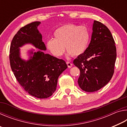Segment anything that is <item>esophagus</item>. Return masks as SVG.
I'll return each mask as SVG.
<instances>
[{
	"label": "esophagus",
	"instance_id": "1",
	"mask_svg": "<svg viewBox=\"0 0 127 127\" xmlns=\"http://www.w3.org/2000/svg\"><path fill=\"white\" fill-rule=\"evenodd\" d=\"M66 64H67L68 68H71L72 66V65H73V64L71 63H70V62H66Z\"/></svg>",
	"mask_w": 127,
	"mask_h": 127
}]
</instances>
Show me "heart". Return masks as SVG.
<instances>
[{
	"label": "heart",
	"instance_id": "1",
	"mask_svg": "<svg viewBox=\"0 0 127 127\" xmlns=\"http://www.w3.org/2000/svg\"><path fill=\"white\" fill-rule=\"evenodd\" d=\"M90 32L84 26L74 24L64 25L54 32V38L46 41L48 50L55 56L61 57L66 50L73 57H78L86 50L90 40Z\"/></svg>",
	"mask_w": 127,
	"mask_h": 127
}]
</instances>
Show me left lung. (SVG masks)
Returning <instances> with one entry per match:
<instances>
[{"mask_svg":"<svg viewBox=\"0 0 127 127\" xmlns=\"http://www.w3.org/2000/svg\"><path fill=\"white\" fill-rule=\"evenodd\" d=\"M92 30L86 50L73 61L80 70L79 86L88 92L97 91L110 81L117 58L115 41L108 28L94 21Z\"/></svg>","mask_w":127,"mask_h":127,"instance_id":"8db88e82","label":"left lung"}]
</instances>
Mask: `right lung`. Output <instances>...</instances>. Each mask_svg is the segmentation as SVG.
I'll return each instance as SVG.
<instances>
[{
    "label": "right lung",
    "mask_w": 127,
    "mask_h": 127,
    "mask_svg": "<svg viewBox=\"0 0 127 127\" xmlns=\"http://www.w3.org/2000/svg\"><path fill=\"white\" fill-rule=\"evenodd\" d=\"M40 23H30L17 32L10 44L9 61L14 76L23 89L36 97L46 98L55 91L58 77L68 66L64 60L43 52L46 48L37 30ZM27 43L40 50L26 62L20 58L19 48Z\"/></svg>",
    "instance_id": "add662e5"
}]
</instances>
